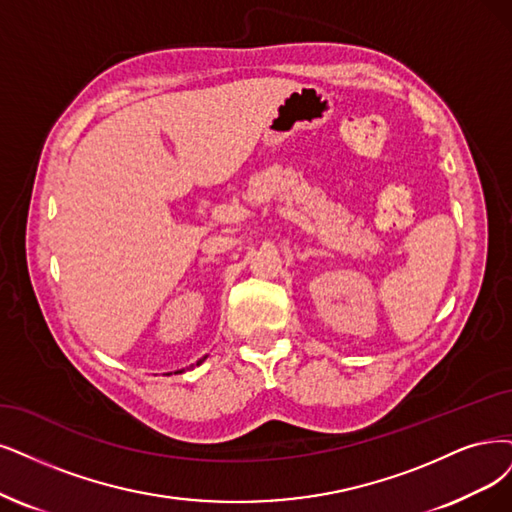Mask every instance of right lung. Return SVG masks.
Segmentation results:
<instances>
[{"mask_svg":"<svg viewBox=\"0 0 512 512\" xmlns=\"http://www.w3.org/2000/svg\"><path fill=\"white\" fill-rule=\"evenodd\" d=\"M202 361H204V358H202ZM202 361H200V363H202ZM200 363H198V365H200Z\"/></svg>","mask_w":512,"mask_h":512,"instance_id":"right-lung-1","label":"right lung"}]
</instances>
